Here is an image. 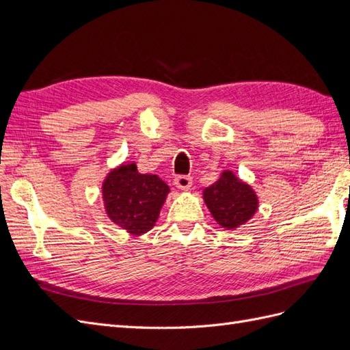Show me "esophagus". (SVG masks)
<instances>
[{
  "mask_svg": "<svg viewBox=\"0 0 350 350\" xmlns=\"http://www.w3.org/2000/svg\"><path fill=\"white\" fill-rule=\"evenodd\" d=\"M174 184L179 189H188L193 184V179H191V176H188V175H176Z\"/></svg>",
  "mask_w": 350,
  "mask_h": 350,
  "instance_id": "1",
  "label": "esophagus"
}]
</instances>
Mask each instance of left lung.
Here are the masks:
<instances>
[{
	"label": "left lung",
	"mask_w": 350,
	"mask_h": 350,
	"mask_svg": "<svg viewBox=\"0 0 350 350\" xmlns=\"http://www.w3.org/2000/svg\"><path fill=\"white\" fill-rule=\"evenodd\" d=\"M204 201L220 226L235 229L257 211V196L232 172H224L219 181L204 189Z\"/></svg>",
	"instance_id": "8db88e82"
}]
</instances>
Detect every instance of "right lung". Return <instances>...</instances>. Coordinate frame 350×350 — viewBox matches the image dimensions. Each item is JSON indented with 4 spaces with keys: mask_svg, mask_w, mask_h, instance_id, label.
I'll list each match as a JSON object with an SVG mask.
<instances>
[{
    "mask_svg": "<svg viewBox=\"0 0 350 350\" xmlns=\"http://www.w3.org/2000/svg\"><path fill=\"white\" fill-rule=\"evenodd\" d=\"M103 201L109 219L142 235L150 230L159 216L169 187L157 175H142L134 163L112 171L103 183Z\"/></svg>",
    "mask_w": 350,
    "mask_h": 350,
    "instance_id": "right-lung-1",
    "label": "right lung"
}]
</instances>
